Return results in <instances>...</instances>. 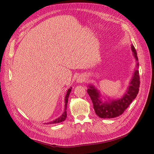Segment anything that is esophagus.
<instances>
[{"label": "esophagus", "mask_w": 154, "mask_h": 154, "mask_svg": "<svg viewBox=\"0 0 154 154\" xmlns=\"http://www.w3.org/2000/svg\"><path fill=\"white\" fill-rule=\"evenodd\" d=\"M85 77L83 75H80L79 76L77 79H76V82L78 83H82V82H84L85 81Z\"/></svg>", "instance_id": "obj_1"}]
</instances>
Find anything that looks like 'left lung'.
Instances as JSON below:
<instances>
[{"label":"left lung","instance_id":"left-lung-1","mask_svg":"<svg viewBox=\"0 0 154 154\" xmlns=\"http://www.w3.org/2000/svg\"><path fill=\"white\" fill-rule=\"evenodd\" d=\"M133 54L138 61L137 53L134 45H132ZM136 67L138 69L139 63L137 62ZM140 78L139 71L136 69L134 73V76L130 83L128 90L124 96L118 100H112L109 101H102L100 98L101 95L99 91L92 85H90L87 89V93L91 97L93 103V106L96 114L101 118H114L122 115L124 111L128 108L130 104L136 98L139 92V85H140Z\"/></svg>","mask_w":154,"mask_h":154}]
</instances>
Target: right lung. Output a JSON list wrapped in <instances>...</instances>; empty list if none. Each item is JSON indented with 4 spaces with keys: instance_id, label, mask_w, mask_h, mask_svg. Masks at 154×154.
Here are the masks:
<instances>
[{
    "instance_id": "1",
    "label": "right lung",
    "mask_w": 154,
    "mask_h": 154,
    "mask_svg": "<svg viewBox=\"0 0 154 154\" xmlns=\"http://www.w3.org/2000/svg\"><path fill=\"white\" fill-rule=\"evenodd\" d=\"M71 88H69L67 92V94L66 96V97H65V111L62 114V115L60 116V117H59L58 118L56 119L55 120L53 121V122H51L47 124H54V123H61L62 122H63V121L66 119L67 118V103H68V97L69 96V94H70V92H71Z\"/></svg>"
}]
</instances>
